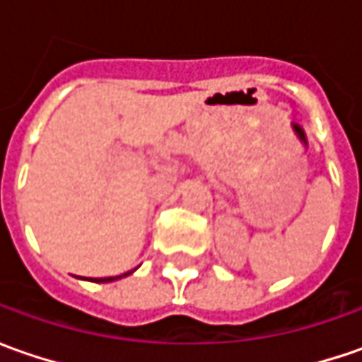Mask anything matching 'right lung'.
<instances>
[{
    "label": "right lung",
    "instance_id": "add662e5",
    "mask_svg": "<svg viewBox=\"0 0 362 362\" xmlns=\"http://www.w3.org/2000/svg\"><path fill=\"white\" fill-rule=\"evenodd\" d=\"M131 272H127V274H120V276H110V278H94L92 282H112V280H120V278H124V276H129Z\"/></svg>",
    "mask_w": 362,
    "mask_h": 362
}]
</instances>
